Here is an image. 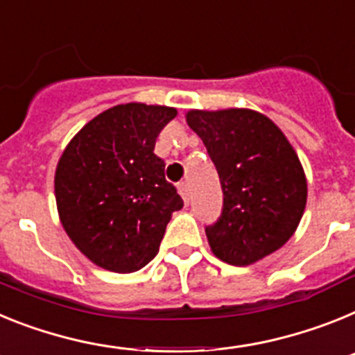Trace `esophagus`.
<instances>
[{"instance_id": "obj_1", "label": "esophagus", "mask_w": 355, "mask_h": 355, "mask_svg": "<svg viewBox=\"0 0 355 355\" xmlns=\"http://www.w3.org/2000/svg\"><path fill=\"white\" fill-rule=\"evenodd\" d=\"M178 193H180V196L184 198V202L189 203L191 193H189V184H187V182H180V184H178Z\"/></svg>"}]
</instances>
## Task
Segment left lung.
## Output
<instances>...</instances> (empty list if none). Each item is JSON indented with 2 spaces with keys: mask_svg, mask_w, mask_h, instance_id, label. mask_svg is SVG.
Instances as JSON below:
<instances>
[{
  "mask_svg": "<svg viewBox=\"0 0 355 355\" xmlns=\"http://www.w3.org/2000/svg\"><path fill=\"white\" fill-rule=\"evenodd\" d=\"M223 191L220 218L205 227L216 257L246 266L279 250L306 209L307 182L275 123L248 109L191 110Z\"/></svg>",
  "mask_w": 355,
  "mask_h": 355,
  "instance_id": "obj_1",
  "label": "left lung"
}]
</instances>
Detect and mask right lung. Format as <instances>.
<instances>
[{"label":"right lung","instance_id":"add662e5","mask_svg":"<svg viewBox=\"0 0 355 355\" xmlns=\"http://www.w3.org/2000/svg\"><path fill=\"white\" fill-rule=\"evenodd\" d=\"M171 107L126 103L105 110L73 137L55 173V196L71 241L116 273L146 266L171 212L184 207L153 153Z\"/></svg>","mask_w":355,"mask_h":355}]
</instances>
